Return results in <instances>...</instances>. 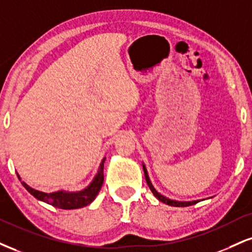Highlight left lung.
I'll return each mask as SVG.
<instances>
[{
	"instance_id": "1",
	"label": "left lung",
	"mask_w": 252,
	"mask_h": 252,
	"mask_svg": "<svg viewBox=\"0 0 252 252\" xmlns=\"http://www.w3.org/2000/svg\"><path fill=\"white\" fill-rule=\"evenodd\" d=\"M143 170H144V176H145V181H147L148 186H149L151 192L154 193V196L157 197V198L159 199L160 202L165 203V204L168 205H171V207H189V205H192V204H196V203H198L199 201H192V202H178V201H174V199H170V198H166L165 196L160 195L159 192L156 191L155 188L153 187V184H151V182L149 180V176H148V171L147 169H145V166L143 164Z\"/></svg>"
}]
</instances>
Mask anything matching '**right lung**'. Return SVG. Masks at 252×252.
Masks as SVG:
<instances>
[{"mask_svg":"<svg viewBox=\"0 0 252 252\" xmlns=\"http://www.w3.org/2000/svg\"><path fill=\"white\" fill-rule=\"evenodd\" d=\"M104 160L105 158L102 159V163L101 165H99L97 175L95 176V178H94L92 183H90L86 189L82 190V191H77V192L56 191V192L47 193V192H42V191H38V190L32 189V188L27 186L24 182H21V183H22V186L26 188V189L35 197V198H37L42 202L48 203V204L53 205V207L55 208L64 209V210L83 208L86 207V205L90 204V203L96 198V196L98 195L99 190H101L103 181H104V175H103ZM17 177H19V180H21L19 175H17Z\"/></svg>","mask_w":252,"mask_h":252,"instance_id":"obj_1","label":"right lung"}]
</instances>
